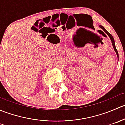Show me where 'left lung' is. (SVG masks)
Listing matches in <instances>:
<instances>
[{
	"label": "left lung",
	"mask_w": 125,
	"mask_h": 125,
	"mask_svg": "<svg viewBox=\"0 0 125 125\" xmlns=\"http://www.w3.org/2000/svg\"><path fill=\"white\" fill-rule=\"evenodd\" d=\"M99 27L101 28L102 30H103V31H104V32H106V33L107 34V35H108V36L109 37V38H110L111 40V42H112V44H113V48H114V51H115V52H116V54L117 55V58H118V51H117L116 48H115V42H114V38H113V36H112L111 34L109 32H108V31H106V30H105V28H104V27H103V26H102V25H99Z\"/></svg>",
	"instance_id": "left-lung-1"
}]
</instances>
